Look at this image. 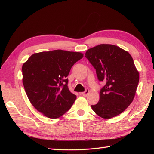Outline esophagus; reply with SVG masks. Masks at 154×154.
Listing matches in <instances>:
<instances>
[{
    "label": "esophagus",
    "mask_w": 154,
    "mask_h": 154,
    "mask_svg": "<svg viewBox=\"0 0 154 154\" xmlns=\"http://www.w3.org/2000/svg\"><path fill=\"white\" fill-rule=\"evenodd\" d=\"M89 90L88 89H87L85 90V92L81 93V94H82V95L84 96V97H86V96H87V94H89Z\"/></svg>",
    "instance_id": "34e87169"
}]
</instances>
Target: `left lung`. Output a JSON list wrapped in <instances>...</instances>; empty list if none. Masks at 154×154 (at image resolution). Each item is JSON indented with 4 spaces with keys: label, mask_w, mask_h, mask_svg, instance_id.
<instances>
[{
    "label": "left lung",
    "mask_w": 154,
    "mask_h": 154,
    "mask_svg": "<svg viewBox=\"0 0 154 154\" xmlns=\"http://www.w3.org/2000/svg\"><path fill=\"white\" fill-rule=\"evenodd\" d=\"M85 57L96 69L99 81L106 83L99 102L91 108L104 119L119 115L132 102L139 82L132 56L116 45L100 44L89 49Z\"/></svg>",
    "instance_id": "1"
}]
</instances>
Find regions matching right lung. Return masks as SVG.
Wrapping results in <instances>:
<instances>
[{"instance_id":"obj_1","label":"right lung","mask_w":154,"mask_h":154,"mask_svg":"<svg viewBox=\"0 0 154 154\" xmlns=\"http://www.w3.org/2000/svg\"><path fill=\"white\" fill-rule=\"evenodd\" d=\"M83 57L80 52L57 50L28 58L22 65V82L35 109L50 119L60 117L70 109L77 97L69 90L67 77Z\"/></svg>"}]
</instances>
